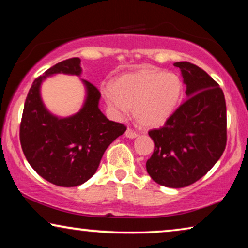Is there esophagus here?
Wrapping results in <instances>:
<instances>
[{
    "instance_id": "obj_1",
    "label": "esophagus",
    "mask_w": 248,
    "mask_h": 248,
    "mask_svg": "<svg viewBox=\"0 0 248 248\" xmlns=\"http://www.w3.org/2000/svg\"><path fill=\"white\" fill-rule=\"evenodd\" d=\"M125 137L128 138V139H134V138L138 137V134H137V132L131 130V128H127L126 132H125Z\"/></svg>"
}]
</instances>
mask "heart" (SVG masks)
Returning a JSON list of instances; mask_svg holds the SVG:
<instances>
[{"label": "heart", "mask_w": 248, "mask_h": 248, "mask_svg": "<svg viewBox=\"0 0 248 248\" xmlns=\"http://www.w3.org/2000/svg\"><path fill=\"white\" fill-rule=\"evenodd\" d=\"M101 93L115 115L125 117L133 109L141 126L154 128L164 125L174 114L183 93V82L175 73L143 67L118 77L113 88L105 87Z\"/></svg>", "instance_id": "1"}]
</instances>
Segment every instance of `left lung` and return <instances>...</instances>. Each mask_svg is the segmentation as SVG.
I'll return each instance as SVG.
<instances>
[{"label":"left lung","mask_w":248,"mask_h":248,"mask_svg":"<svg viewBox=\"0 0 248 248\" xmlns=\"http://www.w3.org/2000/svg\"><path fill=\"white\" fill-rule=\"evenodd\" d=\"M186 84V99L160 128L149 131L155 142L147 171L155 183L181 188L202 178L221 157L227 144L225 94L201 67L177 62Z\"/></svg>","instance_id":"obj_1"}]
</instances>
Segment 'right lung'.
Listing matches in <instances>:
<instances>
[{"label": "right lung", "instance_id": "obj_1", "mask_svg": "<svg viewBox=\"0 0 248 248\" xmlns=\"http://www.w3.org/2000/svg\"><path fill=\"white\" fill-rule=\"evenodd\" d=\"M80 62L79 57L62 61L33 81L20 123V143L30 166L47 182L63 187L87 182L108 145L126 131L124 124L101 113L99 90L86 80L87 99L79 113L59 118L44 106L39 93L43 80L56 73L80 76Z\"/></svg>", "mask_w": 248, "mask_h": 248}]
</instances>
